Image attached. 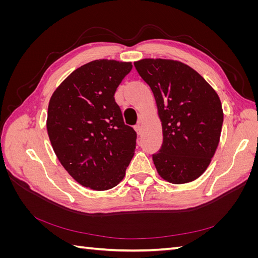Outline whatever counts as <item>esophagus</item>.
<instances>
[{
  "label": "esophagus",
  "instance_id": "obj_1",
  "mask_svg": "<svg viewBox=\"0 0 258 258\" xmlns=\"http://www.w3.org/2000/svg\"><path fill=\"white\" fill-rule=\"evenodd\" d=\"M135 129H136V131H137V134L138 135H141L142 134V126L140 123H138V124H136L135 126Z\"/></svg>",
  "mask_w": 258,
  "mask_h": 258
}]
</instances>
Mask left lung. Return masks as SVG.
Returning a JSON list of instances; mask_svg holds the SVG:
<instances>
[{"mask_svg":"<svg viewBox=\"0 0 258 258\" xmlns=\"http://www.w3.org/2000/svg\"><path fill=\"white\" fill-rule=\"evenodd\" d=\"M136 70L150 86L162 124V144L153 154L159 175L184 184L205 172L220 142L223 108L215 90L182 62L143 59Z\"/></svg>","mask_w":258,"mask_h":258,"instance_id":"8db88e82","label":"left lung"}]
</instances>
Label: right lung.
<instances>
[{"instance_id": "add662e5", "label": "right lung", "mask_w": 258, "mask_h": 258, "mask_svg": "<svg viewBox=\"0 0 258 258\" xmlns=\"http://www.w3.org/2000/svg\"><path fill=\"white\" fill-rule=\"evenodd\" d=\"M131 62L95 60L76 69L52 93L47 132L61 165L95 190L115 187L134 157L137 132L114 99Z\"/></svg>"}]
</instances>
